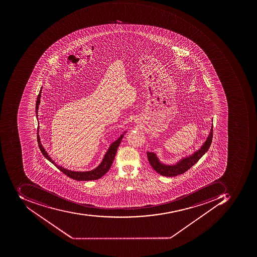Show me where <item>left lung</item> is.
<instances>
[{
	"mask_svg": "<svg viewBox=\"0 0 257 257\" xmlns=\"http://www.w3.org/2000/svg\"><path fill=\"white\" fill-rule=\"evenodd\" d=\"M213 121V120H212ZM213 140V124L210 128V133L208 134L206 141L201 146L199 150H196L193 154L182 157L178 160L175 164H168L163 162L155 152L147 150V158L150 165L157 171V173L163 176L175 177L177 175H182L188 171L191 167L198 162L201 157H203L211 145Z\"/></svg>",
	"mask_w": 257,
	"mask_h": 257,
	"instance_id": "8db88e82",
	"label": "left lung"
}]
</instances>
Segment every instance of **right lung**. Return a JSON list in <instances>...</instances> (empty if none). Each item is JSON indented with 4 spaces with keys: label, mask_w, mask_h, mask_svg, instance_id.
<instances>
[{
    "label": "right lung",
    "mask_w": 257,
    "mask_h": 257,
    "mask_svg": "<svg viewBox=\"0 0 257 257\" xmlns=\"http://www.w3.org/2000/svg\"><path fill=\"white\" fill-rule=\"evenodd\" d=\"M42 89L43 87L40 88V93H39L38 96H37V103H36V114H37V119H38L39 106H40V97H41V93H42ZM39 127H38V130ZM126 133H127V132L124 131V133H121L120 137H119L115 141L110 144V145L109 146L108 150H107V152L105 153L104 156H103L101 162H100V164H99L97 167H96L94 169L86 171H72V170L67 169V168H64L62 165H59V164H57L55 161L51 159V157H50L49 154H47L45 149L43 147L39 135L38 137H37V141H38L40 151L42 153L43 155L46 157V159L48 160L50 162L52 163L54 166L58 168V169H59L61 172H63L67 176L77 181H92L96 180V179H99V178H101V177L107 173L108 170L110 169V167H111L112 163H113V160H114V157H115L117 147L120 145V142L122 140L123 137H124ZM37 134H39V133H37Z\"/></svg>",
    "instance_id": "right-lung-1"
}]
</instances>
